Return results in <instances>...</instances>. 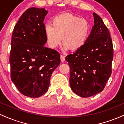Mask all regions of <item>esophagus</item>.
Masks as SVG:
<instances>
[{"instance_id":"esophagus-1","label":"esophagus","mask_w":124,"mask_h":124,"mask_svg":"<svg viewBox=\"0 0 124 124\" xmlns=\"http://www.w3.org/2000/svg\"><path fill=\"white\" fill-rule=\"evenodd\" d=\"M60 58H61V61H62V62H64L65 61V55L62 54L60 55Z\"/></svg>"}]
</instances>
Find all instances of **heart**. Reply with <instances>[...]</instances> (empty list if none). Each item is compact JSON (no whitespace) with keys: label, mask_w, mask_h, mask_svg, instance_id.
<instances>
[{"label":"heart","mask_w":124,"mask_h":124,"mask_svg":"<svg viewBox=\"0 0 124 124\" xmlns=\"http://www.w3.org/2000/svg\"><path fill=\"white\" fill-rule=\"evenodd\" d=\"M89 22L84 18L70 13L54 16L52 24L44 27L46 39L51 48H55L62 41L66 49L76 51L85 45L90 33Z\"/></svg>","instance_id":"obj_1"}]
</instances>
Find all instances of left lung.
<instances>
[{"label":"left lung","mask_w":124,"mask_h":124,"mask_svg":"<svg viewBox=\"0 0 124 124\" xmlns=\"http://www.w3.org/2000/svg\"><path fill=\"white\" fill-rule=\"evenodd\" d=\"M93 15L94 26L86 43L66 57L71 88L84 98L101 92L112 73L114 49L109 31L102 19Z\"/></svg>","instance_id":"8db88e82"}]
</instances>
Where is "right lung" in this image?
Listing matches in <instances>:
<instances>
[{"label": "right lung", "mask_w": 124, "mask_h": 124, "mask_svg": "<svg viewBox=\"0 0 124 124\" xmlns=\"http://www.w3.org/2000/svg\"><path fill=\"white\" fill-rule=\"evenodd\" d=\"M47 11L31 8L14 27L9 62L11 80L22 94L38 98L47 92L51 74L60 63V53L44 46L43 21Z\"/></svg>", "instance_id": "right-lung-1"}]
</instances>
